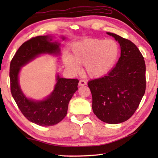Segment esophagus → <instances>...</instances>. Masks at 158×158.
<instances>
[{"label": "esophagus", "instance_id": "34e87169", "mask_svg": "<svg viewBox=\"0 0 158 158\" xmlns=\"http://www.w3.org/2000/svg\"><path fill=\"white\" fill-rule=\"evenodd\" d=\"M86 84H87V82L85 81V80H84V79L80 80L79 82V85H80V86H81V85H86Z\"/></svg>", "mask_w": 158, "mask_h": 158}]
</instances>
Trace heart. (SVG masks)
<instances>
[{"mask_svg": "<svg viewBox=\"0 0 158 158\" xmlns=\"http://www.w3.org/2000/svg\"><path fill=\"white\" fill-rule=\"evenodd\" d=\"M71 56L64 53L63 62L73 73H77V64H84L85 73L90 77H101L113 69L120 56V47L113 40L87 38L71 47Z\"/></svg>", "mask_w": 158, "mask_h": 158, "instance_id": "b5f03b06", "label": "heart"}]
</instances>
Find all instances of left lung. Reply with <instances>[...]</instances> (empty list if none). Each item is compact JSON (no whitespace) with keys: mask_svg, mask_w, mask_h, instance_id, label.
<instances>
[{"mask_svg":"<svg viewBox=\"0 0 158 158\" xmlns=\"http://www.w3.org/2000/svg\"><path fill=\"white\" fill-rule=\"evenodd\" d=\"M119 42L121 57L107 75L88 83L93 113L102 121L117 124L135 114L146 90V65L137 47L127 39L107 33Z\"/></svg>","mask_w":158,"mask_h":158,"instance_id":"1","label":"left lung"}]
</instances>
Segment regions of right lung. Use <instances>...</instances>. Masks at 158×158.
<instances>
[{"instance_id":"add662e5","label":"right lung","mask_w":158,"mask_h":158,"mask_svg":"<svg viewBox=\"0 0 158 158\" xmlns=\"http://www.w3.org/2000/svg\"><path fill=\"white\" fill-rule=\"evenodd\" d=\"M52 40L49 36L32 37L19 48L10 65V89L13 98L23 116L40 126H52L62 121L67 115L69 100L78 89L77 79H64L57 76L55 89L46 100L40 102L29 100L21 91L18 82L21 67L41 53L57 54L60 52L59 44Z\"/></svg>"}]
</instances>
